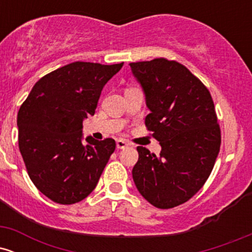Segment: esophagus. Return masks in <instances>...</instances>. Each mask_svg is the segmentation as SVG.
<instances>
[{
  "label": "esophagus",
  "instance_id": "obj_1",
  "mask_svg": "<svg viewBox=\"0 0 252 252\" xmlns=\"http://www.w3.org/2000/svg\"><path fill=\"white\" fill-rule=\"evenodd\" d=\"M128 146H129V143L126 142V140H122V138H120V140L116 141L117 149H124V148H126Z\"/></svg>",
  "mask_w": 252,
  "mask_h": 252
}]
</instances>
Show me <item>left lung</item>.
I'll use <instances>...</instances> for the list:
<instances>
[{"label":"left lung","mask_w":252,"mask_h":252,"mask_svg":"<svg viewBox=\"0 0 252 252\" xmlns=\"http://www.w3.org/2000/svg\"><path fill=\"white\" fill-rule=\"evenodd\" d=\"M150 114L146 126L161 144L160 155L137 147L132 179L158 209L189 200L204 186L220 149V128L210 91L182 63L164 58L130 63Z\"/></svg>","instance_id":"obj_1"}]
</instances>
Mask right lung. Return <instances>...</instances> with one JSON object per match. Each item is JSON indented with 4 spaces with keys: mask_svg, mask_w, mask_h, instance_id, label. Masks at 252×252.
Segmentation results:
<instances>
[{
    "mask_svg": "<svg viewBox=\"0 0 252 252\" xmlns=\"http://www.w3.org/2000/svg\"><path fill=\"white\" fill-rule=\"evenodd\" d=\"M123 63L76 62L36 82L17 114L19 148L31 180L52 201L85 199L102 175L116 142L83 141V121L94 116L102 90Z\"/></svg>",
    "mask_w": 252,
    "mask_h": 252,
    "instance_id": "1",
    "label": "right lung"
}]
</instances>
